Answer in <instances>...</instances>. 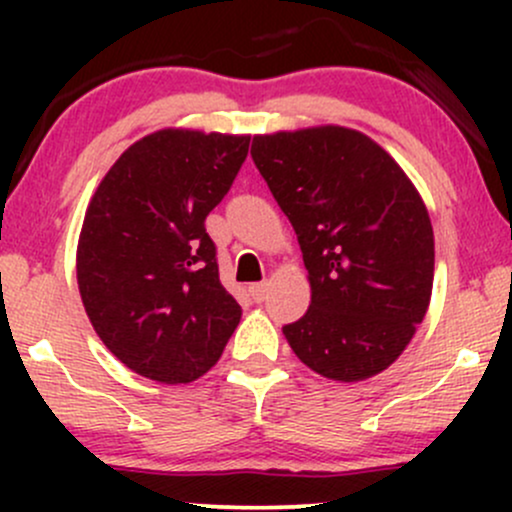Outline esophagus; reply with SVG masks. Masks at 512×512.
I'll return each instance as SVG.
<instances>
[{
	"label": "esophagus",
	"mask_w": 512,
	"mask_h": 512,
	"mask_svg": "<svg viewBox=\"0 0 512 512\" xmlns=\"http://www.w3.org/2000/svg\"><path fill=\"white\" fill-rule=\"evenodd\" d=\"M250 296H252V301L255 303H262L264 298H267V284H264V281H260V284H250Z\"/></svg>",
	"instance_id": "34e87169"
}]
</instances>
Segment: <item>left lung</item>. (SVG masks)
<instances>
[{
	"label": "left lung",
	"instance_id": "left-lung-1",
	"mask_svg": "<svg viewBox=\"0 0 512 512\" xmlns=\"http://www.w3.org/2000/svg\"><path fill=\"white\" fill-rule=\"evenodd\" d=\"M252 161L289 216L310 308L284 325L308 368L356 383L407 349L433 289V228L383 146L337 125L260 134Z\"/></svg>",
	"mask_w": 512,
	"mask_h": 512
}]
</instances>
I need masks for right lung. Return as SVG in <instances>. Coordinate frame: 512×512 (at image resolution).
<instances>
[{"label":"right lung","instance_id":"right-lung-1","mask_svg":"<svg viewBox=\"0 0 512 512\" xmlns=\"http://www.w3.org/2000/svg\"><path fill=\"white\" fill-rule=\"evenodd\" d=\"M250 137L158 129L105 173L88 204L76 279L93 330L134 373L192 383L219 361L240 305L221 286L204 221Z\"/></svg>","mask_w":512,"mask_h":512}]
</instances>
